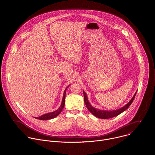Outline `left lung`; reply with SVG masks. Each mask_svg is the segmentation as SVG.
I'll list each match as a JSON object with an SVG mask.
<instances>
[{
    "instance_id": "left-lung-1",
    "label": "left lung",
    "mask_w": 155,
    "mask_h": 155,
    "mask_svg": "<svg viewBox=\"0 0 155 155\" xmlns=\"http://www.w3.org/2000/svg\"><path fill=\"white\" fill-rule=\"evenodd\" d=\"M83 95H84V103H85V105H86L87 110H89V111L93 115H94L95 117H96L97 118H102V119H108V118H111L117 117L118 115H120V114H121L122 112H123L124 111H125V110L126 109H127L128 107L130 105L132 102H133V101H134V99L135 98L136 94L137 93V92H136V93H135L134 96H133V97H132L130 99V101L126 105H124V107H121V108H120L119 109H117L116 110H111V111H107V110H99V109H97V108H95L94 107H93L90 104L89 101H88L87 97L86 94L85 93V92L84 91H83Z\"/></svg>"
}]
</instances>
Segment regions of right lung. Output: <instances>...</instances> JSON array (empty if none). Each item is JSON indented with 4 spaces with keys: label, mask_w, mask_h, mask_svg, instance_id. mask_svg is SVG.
<instances>
[{
    "label": "right lung",
    "mask_w": 155,
    "mask_h": 155,
    "mask_svg": "<svg viewBox=\"0 0 155 155\" xmlns=\"http://www.w3.org/2000/svg\"><path fill=\"white\" fill-rule=\"evenodd\" d=\"M68 86L67 87L65 88V90H64V94H63V97H62V103H61V106L59 107V108L55 110V111L53 112H50V113H48V114H44L39 117H34L36 119H38V120H50V119H52V118H54L55 117H56L57 116H58L59 115V114L62 112V109L64 108V105H65V93H66V90H67L68 87H69Z\"/></svg>",
    "instance_id": "1"
}]
</instances>
